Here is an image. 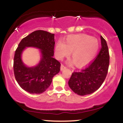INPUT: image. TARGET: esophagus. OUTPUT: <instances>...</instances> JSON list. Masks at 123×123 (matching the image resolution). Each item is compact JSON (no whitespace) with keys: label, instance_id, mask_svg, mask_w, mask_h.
Wrapping results in <instances>:
<instances>
[{"label":"esophagus","instance_id":"obj_1","mask_svg":"<svg viewBox=\"0 0 123 123\" xmlns=\"http://www.w3.org/2000/svg\"><path fill=\"white\" fill-rule=\"evenodd\" d=\"M64 68H66V67H65L64 64H61V70L62 71Z\"/></svg>","mask_w":123,"mask_h":123}]
</instances>
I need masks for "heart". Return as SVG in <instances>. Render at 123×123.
<instances>
[{
	"mask_svg": "<svg viewBox=\"0 0 123 123\" xmlns=\"http://www.w3.org/2000/svg\"><path fill=\"white\" fill-rule=\"evenodd\" d=\"M99 48L96 38L86 34L68 36L64 42L58 41L55 46V55L58 59H62L71 52L73 61L77 67L87 65L95 58Z\"/></svg>",
	"mask_w": 123,
	"mask_h": 123,
	"instance_id": "1",
	"label": "heart"
}]
</instances>
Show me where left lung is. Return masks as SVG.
<instances>
[{"instance_id": "left-lung-1", "label": "left lung", "mask_w": 123, "mask_h": 123, "mask_svg": "<svg viewBox=\"0 0 123 123\" xmlns=\"http://www.w3.org/2000/svg\"><path fill=\"white\" fill-rule=\"evenodd\" d=\"M101 48L93 61L85 68L72 73L69 87L77 95H89L101 86L108 71L110 54L106 40L100 36Z\"/></svg>"}]
</instances>
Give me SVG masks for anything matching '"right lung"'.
Segmentation results:
<instances>
[{
    "label": "right lung",
    "instance_id": "1",
    "mask_svg": "<svg viewBox=\"0 0 123 123\" xmlns=\"http://www.w3.org/2000/svg\"><path fill=\"white\" fill-rule=\"evenodd\" d=\"M54 40V34L43 30L35 31L21 40L15 52V77L21 87L30 93L44 92L50 86L54 75L60 71V62L53 58ZM25 47H35L41 50L42 59L34 68H27L22 62V52Z\"/></svg>",
    "mask_w": 123,
    "mask_h": 123
}]
</instances>
